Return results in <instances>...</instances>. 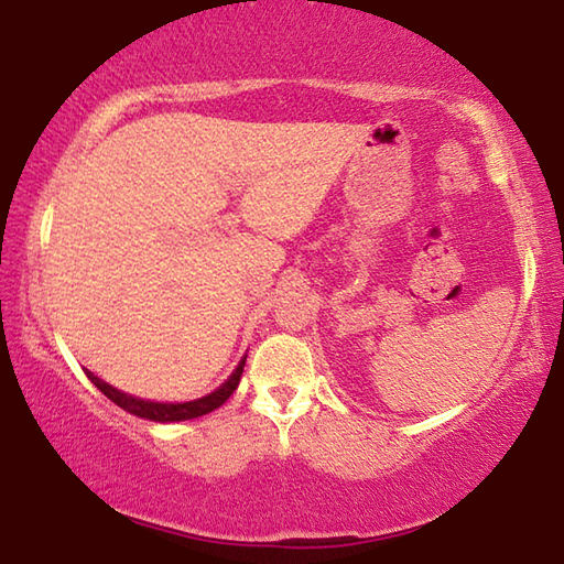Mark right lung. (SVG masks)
<instances>
[{"label": "right lung", "instance_id": "obj_1", "mask_svg": "<svg viewBox=\"0 0 564 564\" xmlns=\"http://www.w3.org/2000/svg\"><path fill=\"white\" fill-rule=\"evenodd\" d=\"M245 361H247V356L242 358V361H239V366L235 368V373L227 378L218 390H213L210 394H206V398L194 400V402H176V404L138 400V398H133V394H126L121 390L111 388L109 382L99 380L97 376L91 373V370H87V378L106 394V398L116 402L118 406H121V410H126L130 414L150 419V422H184V419H196V416H203V414H208L213 410H218V406L237 390L239 378H242V370H245Z\"/></svg>", "mask_w": 564, "mask_h": 564}]
</instances>
